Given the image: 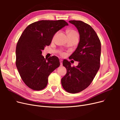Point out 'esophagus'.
<instances>
[{
  "mask_svg": "<svg viewBox=\"0 0 120 120\" xmlns=\"http://www.w3.org/2000/svg\"><path fill=\"white\" fill-rule=\"evenodd\" d=\"M60 66H62L63 65V64H62L63 61H62V60H61V59H60Z\"/></svg>",
  "mask_w": 120,
  "mask_h": 120,
  "instance_id": "1",
  "label": "esophagus"
}]
</instances>
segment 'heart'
Segmentation results:
<instances>
[{
    "label": "heart",
    "instance_id": "heart-1",
    "mask_svg": "<svg viewBox=\"0 0 120 120\" xmlns=\"http://www.w3.org/2000/svg\"><path fill=\"white\" fill-rule=\"evenodd\" d=\"M67 33L68 36H72V35H78L76 31H75L74 30H68L67 31ZM60 54L62 56H64L66 55V53L65 52H60Z\"/></svg>",
    "mask_w": 120,
    "mask_h": 120
}]
</instances>
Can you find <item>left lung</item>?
<instances>
[{
	"mask_svg": "<svg viewBox=\"0 0 120 120\" xmlns=\"http://www.w3.org/2000/svg\"><path fill=\"white\" fill-rule=\"evenodd\" d=\"M69 22L77 28L80 34V41L75 52L69 59L78 61L77 66L71 67L67 60L63 65L67 70L61 79L63 89L71 93L83 91L89 86L95 77L100 67L101 45L99 37L90 26L82 21L71 20Z\"/></svg>",
	"mask_w": 120,
	"mask_h": 120,
	"instance_id": "8db88e82",
	"label": "left lung"
}]
</instances>
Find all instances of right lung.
<instances>
[{
  "label": "right lung",
  "instance_id": "right-lung-1",
  "mask_svg": "<svg viewBox=\"0 0 120 120\" xmlns=\"http://www.w3.org/2000/svg\"><path fill=\"white\" fill-rule=\"evenodd\" d=\"M67 25L64 20H40L30 24L21 35L16 47L15 64L22 80L30 89L43 90L49 74L59 67L57 57L46 59L42 50L50 45L57 31Z\"/></svg>",
  "mask_w": 120,
  "mask_h": 120
}]
</instances>
